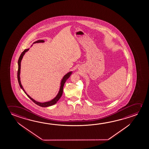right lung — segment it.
I'll list each match as a JSON object with an SVG mask.
<instances>
[{"mask_svg":"<svg viewBox=\"0 0 149 149\" xmlns=\"http://www.w3.org/2000/svg\"><path fill=\"white\" fill-rule=\"evenodd\" d=\"M44 40H38L36 42H35L34 43H38V42H44ZM29 50V49H25L24 51H23L22 52V54H21L20 57L19 58L18 60V70H17V80H18V82L19 84V85H20V87L22 88V90L24 91L25 93L27 95V97L31 99L37 105H39L40 107H49V106H51V105H54V104L56 103V102L60 99V98H61V96L62 95V93H63V86L64 84L65 83L66 80L69 78V77L70 76V75L72 74V72H69L68 74H66L63 77V78L62 79V80L61 81V86H60V90H59V93H58V95H56V97L55 98H54V99L48 101V102H46L44 103H40L39 102H37L35 100H34L33 99H32L31 97H29V95H28L26 93L25 91V90H24V89L22 87V85H21V81H20V68H21V62L22 60V58L24 56V54H25V52H26L28 50Z\"/></svg>","mask_w":149,"mask_h":149,"instance_id":"obj_1","label":"right lung"}]
</instances>
